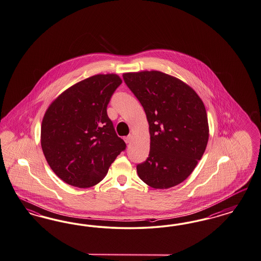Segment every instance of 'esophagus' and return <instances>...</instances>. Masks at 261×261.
<instances>
[{
  "label": "esophagus",
  "instance_id": "esophagus-1",
  "mask_svg": "<svg viewBox=\"0 0 261 261\" xmlns=\"http://www.w3.org/2000/svg\"><path fill=\"white\" fill-rule=\"evenodd\" d=\"M131 140H132V136L131 135L127 136V137L124 138V141H125L126 144H129V143L131 142Z\"/></svg>",
  "mask_w": 261,
  "mask_h": 261
}]
</instances>
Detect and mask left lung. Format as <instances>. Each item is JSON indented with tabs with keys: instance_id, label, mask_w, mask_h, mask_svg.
Returning <instances> with one entry per match:
<instances>
[{
	"instance_id": "obj_1",
	"label": "left lung",
	"mask_w": 261,
	"mask_h": 261,
	"mask_svg": "<svg viewBox=\"0 0 261 261\" xmlns=\"http://www.w3.org/2000/svg\"><path fill=\"white\" fill-rule=\"evenodd\" d=\"M123 80L144 107L150 150L137 166L145 184L169 189L186 179L205 151L209 127L202 100L187 84L163 72L124 73Z\"/></svg>"
}]
</instances>
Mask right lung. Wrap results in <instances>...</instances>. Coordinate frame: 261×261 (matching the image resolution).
<instances>
[{
	"label": "right lung",
	"instance_id": "obj_1",
	"mask_svg": "<svg viewBox=\"0 0 261 261\" xmlns=\"http://www.w3.org/2000/svg\"><path fill=\"white\" fill-rule=\"evenodd\" d=\"M121 83L117 74L91 76L64 90L46 110L42 151L65 183L78 188L98 184L125 149L107 115L110 99Z\"/></svg>",
	"mask_w": 261,
	"mask_h": 261
}]
</instances>
